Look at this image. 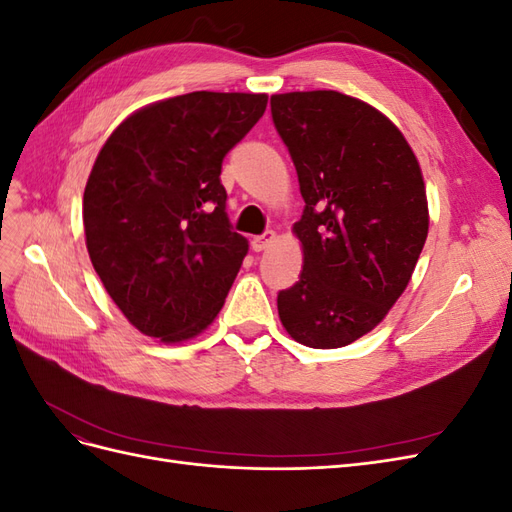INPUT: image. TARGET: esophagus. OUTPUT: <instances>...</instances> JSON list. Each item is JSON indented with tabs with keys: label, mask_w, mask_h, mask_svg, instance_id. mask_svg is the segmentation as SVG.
I'll return each mask as SVG.
<instances>
[{
	"label": "esophagus",
	"mask_w": 512,
	"mask_h": 512,
	"mask_svg": "<svg viewBox=\"0 0 512 512\" xmlns=\"http://www.w3.org/2000/svg\"><path fill=\"white\" fill-rule=\"evenodd\" d=\"M275 241H277V235H275L273 230H269V232H265V235H260V237H254V239H252V250H254V252L269 250V247H271Z\"/></svg>",
	"instance_id": "esophagus-1"
}]
</instances>
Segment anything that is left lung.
<instances>
[{"instance_id":"8db88e82","label":"left lung","mask_w":512,"mask_h":512,"mask_svg":"<svg viewBox=\"0 0 512 512\" xmlns=\"http://www.w3.org/2000/svg\"><path fill=\"white\" fill-rule=\"evenodd\" d=\"M271 115L305 200L292 226L303 271L277 312L294 342L342 348L378 327L414 273L429 230L421 164L389 117L339 91L275 94Z\"/></svg>"}]
</instances>
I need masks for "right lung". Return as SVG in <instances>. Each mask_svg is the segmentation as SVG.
I'll return each instance as SVG.
<instances>
[{
    "label": "right lung",
    "mask_w": 512,
    "mask_h": 512,
    "mask_svg": "<svg viewBox=\"0 0 512 512\" xmlns=\"http://www.w3.org/2000/svg\"><path fill=\"white\" fill-rule=\"evenodd\" d=\"M267 94H192L138 108L106 138L83 194L87 252L132 327L162 344L203 333L247 254L230 230L222 160Z\"/></svg>",
    "instance_id": "1"
}]
</instances>
